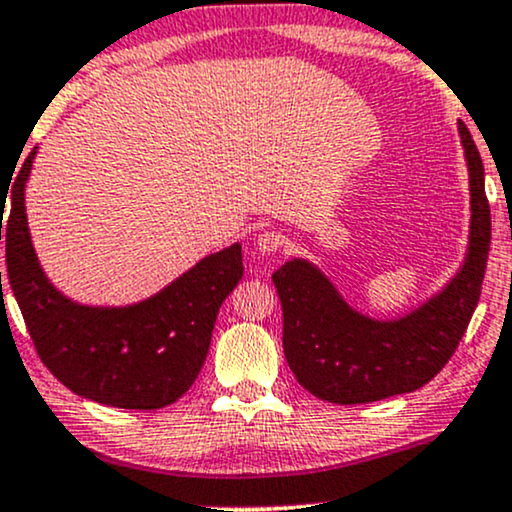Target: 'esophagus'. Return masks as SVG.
<instances>
[{
    "label": "esophagus",
    "mask_w": 512,
    "mask_h": 512,
    "mask_svg": "<svg viewBox=\"0 0 512 512\" xmlns=\"http://www.w3.org/2000/svg\"><path fill=\"white\" fill-rule=\"evenodd\" d=\"M284 245H286V238L281 236L279 231H264L255 240V248L260 250L262 255H274V252H279Z\"/></svg>",
    "instance_id": "esophagus-1"
}]
</instances>
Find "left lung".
<instances>
[{
	"instance_id": "8db88e82",
	"label": "left lung",
	"mask_w": 512,
	"mask_h": 512,
	"mask_svg": "<svg viewBox=\"0 0 512 512\" xmlns=\"http://www.w3.org/2000/svg\"><path fill=\"white\" fill-rule=\"evenodd\" d=\"M460 137L472 192L469 252L455 279L419 310L390 322L370 320L305 260L281 264L272 274L284 310V356L310 395L332 404L404 395L436 378L455 354L479 303L491 248L484 163L462 122Z\"/></svg>"
}]
</instances>
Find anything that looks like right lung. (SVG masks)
Returning <instances> with one entry per match:
<instances>
[{
  "mask_svg": "<svg viewBox=\"0 0 512 512\" xmlns=\"http://www.w3.org/2000/svg\"><path fill=\"white\" fill-rule=\"evenodd\" d=\"M33 158L35 149L11 180V192H0V240L7 243L9 284L40 361L64 387L108 407L144 411L178 402L204 366L221 303L243 279L240 245L204 257L137 305H76L45 279L33 252L23 207ZM7 194L12 209L5 222Z\"/></svg>",
  "mask_w": 512,
  "mask_h": 512,
  "instance_id": "1",
  "label": "right lung"
}]
</instances>
